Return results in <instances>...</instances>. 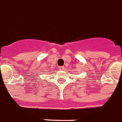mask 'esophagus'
<instances>
[{"mask_svg": "<svg viewBox=\"0 0 122 122\" xmlns=\"http://www.w3.org/2000/svg\"><path fill=\"white\" fill-rule=\"evenodd\" d=\"M59 69L60 70H63L64 69H65V67H64L63 66H60V67L59 68Z\"/></svg>", "mask_w": 122, "mask_h": 122, "instance_id": "esophagus-1", "label": "esophagus"}]
</instances>
